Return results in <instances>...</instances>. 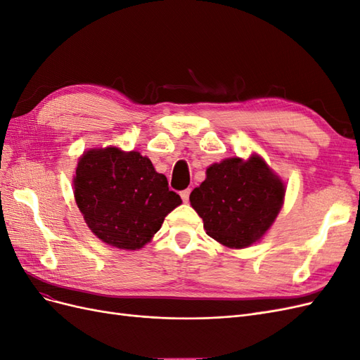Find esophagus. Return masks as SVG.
<instances>
[{
    "mask_svg": "<svg viewBox=\"0 0 360 360\" xmlns=\"http://www.w3.org/2000/svg\"><path fill=\"white\" fill-rule=\"evenodd\" d=\"M189 195H191V189H184V191L180 192V197H181V200H183L184 202L189 201Z\"/></svg>",
    "mask_w": 360,
    "mask_h": 360,
    "instance_id": "1",
    "label": "esophagus"
}]
</instances>
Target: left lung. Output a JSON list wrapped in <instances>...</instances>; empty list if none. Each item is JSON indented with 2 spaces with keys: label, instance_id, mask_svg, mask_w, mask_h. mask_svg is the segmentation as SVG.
I'll return each instance as SVG.
<instances>
[{
  "label": "left lung",
  "instance_id": "1",
  "mask_svg": "<svg viewBox=\"0 0 360 360\" xmlns=\"http://www.w3.org/2000/svg\"><path fill=\"white\" fill-rule=\"evenodd\" d=\"M285 188L266 162L252 156L225 159L207 168L191 193V204L216 242L242 249L269 230L284 202Z\"/></svg>",
  "mask_w": 360,
  "mask_h": 360
}]
</instances>
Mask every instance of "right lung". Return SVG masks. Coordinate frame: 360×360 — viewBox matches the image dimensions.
Listing matches in <instances>:
<instances>
[{
	"mask_svg": "<svg viewBox=\"0 0 360 360\" xmlns=\"http://www.w3.org/2000/svg\"><path fill=\"white\" fill-rule=\"evenodd\" d=\"M75 200L90 230L118 249H139L181 204L168 180L138 151L90 150L76 168Z\"/></svg>",
	"mask_w": 360,
	"mask_h": 360,
	"instance_id": "add662e5",
	"label": "right lung"
}]
</instances>
